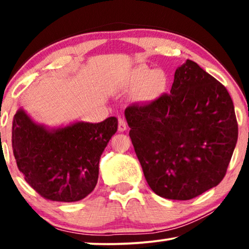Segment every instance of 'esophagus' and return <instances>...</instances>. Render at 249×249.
I'll list each match as a JSON object with an SVG mask.
<instances>
[{
	"instance_id": "1",
	"label": "esophagus",
	"mask_w": 249,
	"mask_h": 249,
	"mask_svg": "<svg viewBox=\"0 0 249 249\" xmlns=\"http://www.w3.org/2000/svg\"><path fill=\"white\" fill-rule=\"evenodd\" d=\"M118 129L119 131H124L127 129V122L124 121V118H118Z\"/></svg>"
}]
</instances>
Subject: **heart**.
<instances>
[{
	"mask_svg": "<svg viewBox=\"0 0 249 249\" xmlns=\"http://www.w3.org/2000/svg\"><path fill=\"white\" fill-rule=\"evenodd\" d=\"M134 84L142 85V97L153 100L164 91L168 79L162 70L152 71L147 67H139L134 72Z\"/></svg>",
	"mask_w": 249,
	"mask_h": 249,
	"instance_id": "1",
	"label": "heart"
}]
</instances>
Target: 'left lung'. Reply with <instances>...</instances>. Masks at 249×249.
Here are the masks:
<instances>
[{"instance_id":"8db88e82","label":"left lung","mask_w":249,"mask_h":249,"mask_svg":"<svg viewBox=\"0 0 249 249\" xmlns=\"http://www.w3.org/2000/svg\"><path fill=\"white\" fill-rule=\"evenodd\" d=\"M145 179L156 195L187 200L219 185L238 139L232 100L192 60L178 68L170 94L124 111Z\"/></svg>"}]
</instances>
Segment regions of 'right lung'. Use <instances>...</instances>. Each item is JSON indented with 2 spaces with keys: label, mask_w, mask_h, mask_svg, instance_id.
Masks as SVG:
<instances>
[{
  "label": "right lung",
  "mask_w": 249,
  "mask_h": 249,
  "mask_svg": "<svg viewBox=\"0 0 249 249\" xmlns=\"http://www.w3.org/2000/svg\"><path fill=\"white\" fill-rule=\"evenodd\" d=\"M117 130L114 117L49 130L19 110L12 121L13 155L27 183L43 198L78 202L96 187L101 155Z\"/></svg>",
  "instance_id": "right-lung-1"
}]
</instances>
